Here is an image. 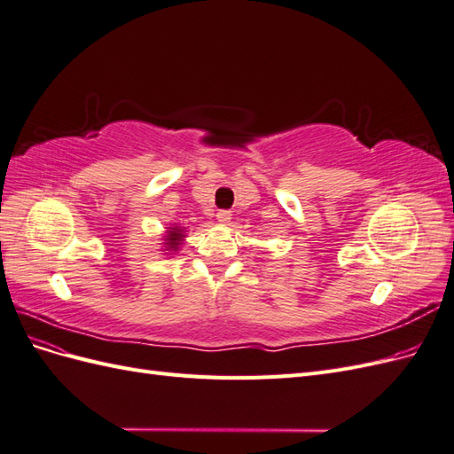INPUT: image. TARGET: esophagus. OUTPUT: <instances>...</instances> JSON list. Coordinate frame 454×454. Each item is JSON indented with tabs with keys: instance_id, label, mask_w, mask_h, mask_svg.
Masks as SVG:
<instances>
[{
	"instance_id": "34e87169",
	"label": "esophagus",
	"mask_w": 454,
	"mask_h": 454,
	"mask_svg": "<svg viewBox=\"0 0 454 454\" xmlns=\"http://www.w3.org/2000/svg\"><path fill=\"white\" fill-rule=\"evenodd\" d=\"M215 217H217L219 223H227L229 219H231V212H229V210H217Z\"/></svg>"
}]
</instances>
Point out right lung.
<instances>
[{
    "mask_svg": "<svg viewBox=\"0 0 454 454\" xmlns=\"http://www.w3.org/2000/svg\"><path fill=\"white\" fill-rule=\"evenodd\" d=\"M182 229H177V227H174L172 231H170V235H168V239H167V244H168V250H177V246H180V240H182Z\"/></svg>",
    "mask_w": 454,
    "mask_h": 454,
    "instance_id": "add662e5",
    "label": "right lung"
}]
</instances>
